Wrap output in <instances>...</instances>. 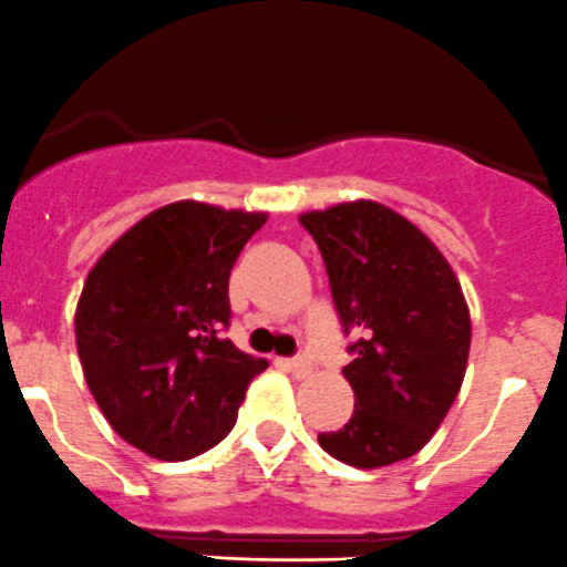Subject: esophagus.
Listing matches in <instances>:
<instances>
[{
	"label": "esophagus",
	"instance_id": "esophagus-1",
	"mask_svg": "<svg viewBox=\"0 0 567 567\" xmlns=\"http://www.w3.org/2000/svg\"><path fill=\"white\" fill-rule=\"evenodd\" d=\"M278 364L284 370H289L292 375H298V379H306V375L311 373V361L303 359V355H295V359H278Z\"/></svg>",
	"mask_w": 567,
	"mask_h": 567
}]
</instances>
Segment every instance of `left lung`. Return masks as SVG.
I'll return each instance as SVG.
<instances>
[{
    "instance_id": "8db88e82",
    "label": "left lung",
    "mask_w": 567,
    "mask_h": 567,
    "mask_svg": "<svg viewBox=\"0 0 567 567\" xmlns=\"http://www.w3.org/2000/svg\"><path fill=\"white\" fill-rule=\"evenodd\" d=\"M300 225L326 261L344 337L353 417L322 431V451L353 467L409 460L456 401L471 350V315L454 269L423 230L392 208L355 199Z\"/></svg>"
}]
</instances>
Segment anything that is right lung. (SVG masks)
Returning <instances> with one entry per match:
<instances>
[{"label":"right lung","instance_id":"obj_1","mask_svg":"<svg viewBox=\"0 0 567 567\" xmlns=\"http://www.w3.org/2000/svg\"><path fill=\"white\" fill-rule=\"evenodd\" d=\"M264 223L267 214L172 203L85 278L74 315L85 384L113 431L153 460H192L223 442L267 370L223 333L230 269Z\"/></svg>","mask_w":567,"mask_h":567}]
</instances>
